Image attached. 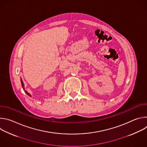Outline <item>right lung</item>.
Instances as JSON below:
<instances>
[{"mask_svg": "<svg viewBox=\"0 0 147 147\" xmlns=\"http://www.w3.org/2000/svg\"><path fill=\"white\" fill-rule=\"evenodd\" d=\"M21 83H22V87H23V90L25 91V92H26V94H27L28 95H29L30 96H31V94H30V93H28L26 90H25V88H24V83H23V80H22V78H21Z\"/></svg>", "mask_w": 147, "mask_h": 147, "instance_id": "right-lung-1", "label": "right lung"}]
</instances>
